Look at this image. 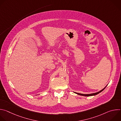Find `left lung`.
Returning a JSON list of instances; mask_svg holds the SVG:
<instances>
[{
  "mask_svg": "<svg viewBox=\"0 0 121 121\" xmlns=\"http://www.w3.org/2000/svg\"><path fill=\"white\" fill-rule=\"evenodd\" d=\"M108 85H107L105 87L103 88L102 90H101V91L97 92H95V93H91V94H81V93H77V92H74V93L79 95H81V96H86V97H89V96H95V95H96L97 94H98L100 92H101V91H102L103 90H104L105 88L107 87Z\"/></svg>",
  "mask_w": 121,
  "mask_h": 121,
  "instance_id": "obj_1",
  "label": "left lung"
}]
</instances>
